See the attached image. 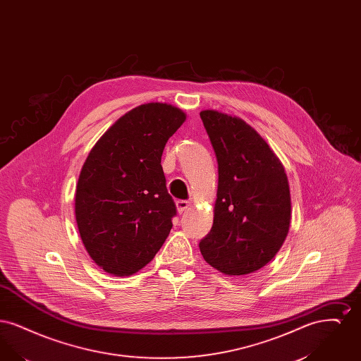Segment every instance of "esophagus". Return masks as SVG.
Listing matches in <instances>:
<instances>
[{"label": "esophagus", "mask_w": 361, "mask_h": 361, "mask_svg": "<svg viewBox=\"0 0 361 361\" xmlns=\"http://www.w3.org/2000/svg\"><path fill=\"white\" fill-rule=\"evenodd\" d=\"M176 207H177L178 214H183V212H185L189 207H190V203L185 202V200H178V202H176Z\"/></svg>", "instance_id": "esophagus-1"}]
</instances>
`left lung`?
I'll return each instance as SVG.
<instances>
[{"mask_svg":"<svg viewBox=\"0 0 361 361\" xmlns=\"http://www.w3.org/2000/svg\"><path fill=\"white\" fill-rule=\"evenodd\" d=\"M218 161L214 224L199 247L227 276L250 275L275 257L291 222L288 178L265 139L238 116L200 112Z\"/></svg>","mask_w":361,"mask_h":361,"instance_id":"8db88e82","label":"left lung"}]
</instances>
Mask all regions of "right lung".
<instances>
[{"instance_id":"add662e5","label":"right lung","mask_w":361,"mask_h":361,"mask_svg":"<svg viewBox=\"0 0 361 361\" xmlns=\"http://www.w3.org/2000/svg\"><path fill=\"white\" fill-rule=\"evenodd\" d=\"M185 119L172 104L137 105L86 157L75 189V222L86 252L106 274H137L168 238L176 206L161 157Z\"/></svg>"}]
</instances>
